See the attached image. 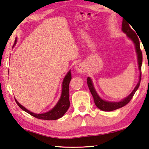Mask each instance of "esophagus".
Instances as JSON below:
<instances>
[{
  "mask_svg": "<svg viewBox=\"0 0 149 149\" xmlns=\"http://www.w3.org/2000/svg\"><path fill=\"white\" fill-rule=\"evenodd\" d=\"M75 70H77L78 72L81 73V74H84V73L85 72V65L83 64V63H78L76 65H75Z\"/></svg>",
  "mask_w": 149,
  "mask_h": 149,
  "instance_id": "obj_1",
  "label": "esophagus"
}]
</instances>
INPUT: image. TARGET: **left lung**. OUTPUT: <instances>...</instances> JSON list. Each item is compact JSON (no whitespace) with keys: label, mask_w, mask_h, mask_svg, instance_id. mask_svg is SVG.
Returning <instances> with one entry per match:
<instances>
[{"label":"left lung","mask_w":149,"mask_h":149,"mask_svg":"<svg viewBox=\"0 0 149 149\" xmlns=\"http://www.w3.org/2000/svg\"><path fill=\"white\" fill-rule=\"evenodd\" d=\"M131 26V25H130ZM122 31L126 34L127 37L130 39L132 40L133 43L135 45V51L136 53H137V62H138V68L140 72V75H139V81L137 84L136 85L134 89L132 91V92L130 93V94L126 97L124 99H122V100H120L119 102H113V101H108V100H105L102 99L101 97H100L98 94L97 92L96 91L95 89L94 85H93V81L91 78L90 77H87V85L88 87H89V89L90 90L91 93L93 97V99H94V102L95 105L97 106L98 108H99L102 111H105V112H110V111H113L118 108H122L124 107L129 102L131 99H132L133 95L137 91L139 87L141 79V65H142V62H143V55H142V52L140 49V43H139V40L137 35L135 33V31L131 28L130 26V24L127 23L123 19L122 22Z\"/></svg>","instance_id":"8db88e82"}]
</instances>
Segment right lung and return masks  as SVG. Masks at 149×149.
Segmentation results:
<instances>
[{
  "instance_id": "obj_1",
  "label": "right lung",
  "mask_w": 149,
  "mask_h": 149,
  "mask_svg": "<svg viewBox=\"0 0 149 149\" xmlns=\"http://www.w3.org/2000/svg\"><path fill=\"white\" fill-rule=\"evenodd\" d=\"M17 42V39L16 38L14 45H16ZM72 79V74L71 70L67 73L66 75L63 79L62 84V93L61 96L58 101L56 103V104L52 108L51 110L48 111L47 112L42 113V114H35L27 110V108H25L24 106L20 104L17 101V100L15 99V100L18 105V107L24 110L25 112L28 113L29 114L31 115L32 116L38 118L41 120H58L59 118H62L64 115L67 110H68L70 107V103L69 100V85L70 82Z\"/></svg>"
}]
</instances>
